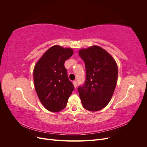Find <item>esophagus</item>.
I'll return each mask as SVG.
<instances>
[{
    "instance_id": "esophagus-1",
    "label": "esophagus",
    "mask_w": 147,
    "mask_h": 147,
    "mask_svg": "<svg viewBox=\"0 0 147 147\" xmlns=\"http://www.w3.org/2000/svg\"><path fill=\"white\" fill-rule=\"evenodd\" d=\"M73 84H74V86L75 88L77 87V81H74L73 82Z\"/></svg>"
}]
</instances>
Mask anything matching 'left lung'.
<instances>
[{
  "label": "left lung",
  "mask_w": 147,
  "mask_h": 147,
  "mask_svg": "<svg viewBox=\"0 0 147 147\" xmlns=\"http://www.w3.org/2000/svg\"><path fill=\"white\" fill-rule=\"evenodd\" d=\"M79 56L84 61L86 80L78 88L83 107L91 112L107 105L113 94L118 78L116 61L99 46L82 49Z\"/></svg>",
  "instance_id": "1"
}]
</instances>
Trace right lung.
Listing matches in <instances>:
<instances>
[{"mask_svg": "<svg viewBox=\"0 0 147 147\" xmlns=\"http://www.w3.org/2000/svg\"><path fill=\"white\" fill-rule=\"evenodd\" d=\"M73 53L72 48L53 46L44 53L34 67L35 91L44 107L50 112L63 110L74 90L64 67L65 61Z\"/></svg>", "mask_w": 147, "mask_h": 147, "instance_id": "right-lung-1", "label": "right lung"}]
</instances>
